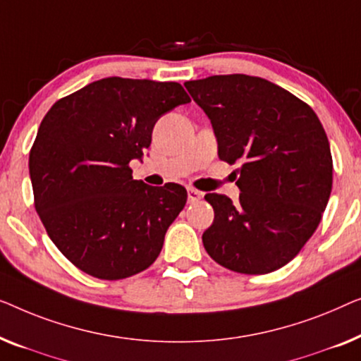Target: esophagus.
Segmentation results:
<instances>
[{
  "mask_svg": "<svg viewBox=\"0 0 361 361\" xmlns=\"http://www.w3.org/2000/svg\"><path fill=\"white\" fill-rule=\"evenodd\" d=\"M202 197V192L195 190V188H188V202H197Z\"/></svg>",
  "mask_w": 361,
  "mask_h": 361,
  "instance_id": "34e87169",
  "label": "esophagus"
}]
</instances>
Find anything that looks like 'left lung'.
<instances>
[{"mask_svg": "<svg viewBox=\"0 0 361 361\" xmlns=\"http://www.w3.org/2000/svg\"><path fill=\"white\" fill-rule=\"evenodd\" d=\"M209 118L221 160L240 161L238 202L209 192L206 252L232 271L263 275L301 252L332 191V155L316 113L271 81L214 75L185 83Z\"/></svg>", "mask_w": 361, "mask_h": 361, "instance_id": "obj_1", "label": "left lung"}]
</instances>
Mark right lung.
Segmentation results:
<instances>
[{"label":"right lung","mask_w":361,"mask_h":361,"mask_svg":"<svg viewBox=\"0 0 361 361\" xmlns=\"http://www.w3.org/2000/svg\"><path fill=\"white\" fill-rule=\"evenodd\" d=\"M190 101L175 81L109 77L45 114L29 155L35 211L81 271L123 280L160 255L186 190L134 180L129 161L142 160L157 121Z\"/></svg>","instance_id":"right-lung-1"}]
</instances>
